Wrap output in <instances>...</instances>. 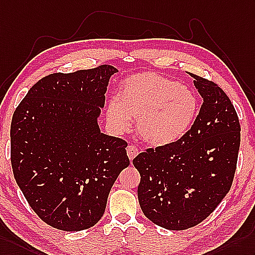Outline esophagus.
<instances>
[{"label": "esophagus", "mask_w": 255, "mask_h": 255, "mask_svg": "<svg viewBox=\"0 0 255 255\" xmlns=\"http://www.w3.org/2000/svg\"><path fill=\"white\" fill-rule=\"evenodd\" d=\"M127 152H128V156L129 160H133L138 154V148L135 145H129L127 148Z\"/></svg>", "instance_id": "34e87169"}]
</instances>
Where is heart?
<instances>
[{
    "mask_svg": "<svg viewBox=\"0 0 255 255\" xmlns=\"http://www.w3.org/2000/svg\"><path fill=\"white\" fill-rule=\"evenodd\" d=\"M197 109L189 89L156 73L134 74L123 81L117 99L107 107L116 132L128 131L137 120L140 137L153 146L173 144L187 131Z\"/></svg>",
    "mask_w": 255,
    "mask_h": 255,
    "instance_id": "heart-1",
    "label": "heart"
}]
</instances>
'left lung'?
Segmentation results:
<instances>
[{
    "label": "left lung",
    "mask_w": 255,
    "mask_h": 255,
    "mask_svg": "<svg viewBox=\"0 0 255 255\" xmlns=\"http://www.w3.org/2000/svg\"><path fill=\"white\" fill-rule=\"evenodd\" d=\"M190 76L203 98L190 129L173 144L148 148L133 160L140 174L142 213L170 231L198 225L224 199L240 146V123L231 99L212 81Z\"/></svg>",
    "instance_id": "8db88e82"
}]
</instances>
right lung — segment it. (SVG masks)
Instances as JSON below:
<instances>
[{
	"label": "right lung",
	"instance_id": "1",
	"mask_svg": "<svg viewBox=\"0 0 255 255\" xmlns=\"http://www.w3.org/2000/svg\"><path fill=\"white\" fill-rule=\"evenodd\" d=\"M115 67L102 65L39 80L10 124V162L30 207L54 228L94 226L120 172L129 164L122 138L101 132L97 118Z\"/></svg>",
	"mask_w": 255,
	"mask_h": 255
}]
</instances>
